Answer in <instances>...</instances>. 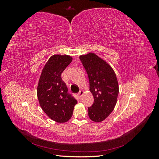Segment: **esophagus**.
<instances>
[{
  "mask_svg": "<svg viewBox=\"0 0 159 159\" xmlns=\"http://www.w3.org/2000/svg\"><path fill=\"white\" fill-rule=\"evenodd\" d=\"M84 93V91L83 90H80V92L78 93V95H79V97H80V98H81V97H82V95H83Z\"/></svg>",
  "mask_w": 159,
  "mask_h": 159,
  "instance_id": "1",
  "label": "esophagus"
}]
</instances>
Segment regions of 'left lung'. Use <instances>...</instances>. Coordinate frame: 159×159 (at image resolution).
<instances>
[{"label":"left lung","instance_id":"obj_1","mask_svg":"<svg viewBox=\"0 0 159 159\" xmlns=\"http://www.w3.org/2000/svg\"><path fill=\"white\" fill-rule=\"evenodd\" d=\"M80 59L89 80V91L94 102L88 107L91 121L100 123L113 111L119 93L118 81L114 70L106 61L95 53L81 55Z\"/></svg>","mask_w":159,"mask_h":159}]
</instances>
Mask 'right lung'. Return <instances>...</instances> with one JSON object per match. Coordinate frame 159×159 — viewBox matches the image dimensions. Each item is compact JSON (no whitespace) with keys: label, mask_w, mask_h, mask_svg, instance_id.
<instances>
[{"label":"right lung","mask_w":159,"mask_h":159,"mask_svg":"<svg viewBox=\"0 0 159 159\" xmlns=\"http://www.w3.org/2000/svg\"><path fill=\"white\" fill-rule=\"evenodd\" d=\"M72 61L68 55L52 56L42 69L37 87L41 108L53 121L65 123L73 114L77 100L68 92L61 73Z\"/></svg>","instance_id":"right-lung-1"}]
</instances>
